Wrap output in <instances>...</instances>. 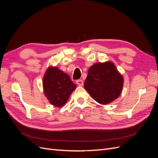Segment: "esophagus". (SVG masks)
Instances as JSON below:
<instances>
[{
  "label": "esophagus",
  "instance_id": "esophagus-1",
  "mask_svg": "<svg viewBox=\"0 0 158 158\" xmlns=\"http://www.w3.org/2000/svg\"><path fill=\"white\" fill-rule=\"evenodd\" d=\"M76 84H77L80 86H82L83 84H84V82L82 80H76Z\"/></svg>",
  "mask_w": 158,
  "mask_h": 158
}]
</instances>
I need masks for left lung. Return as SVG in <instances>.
I'll return each mask as SVG.
<instances>
[{
    "label": "left lung",
    "instance_id": "obj_1",
    "mask_svg": "<svg viewBox=\"0 0 158 158\" xmlns=\"http://www.w3.org/2000/svg\"><path fill=\"white\" fill-rule=\"evenodd\" d=\"M124 84L123 76L112 62L98 63L90 66L84 88L92 98L102 105H107L119 97Z\"/></svg>",
    "mask_w": 158,
    "mask_h": 158
}]
</instances>
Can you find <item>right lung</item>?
<instances>
[{"label": "right lung", "mask_w": 158, "mask_h": 158, "mask_svg": "<svg viewBox=\"0 0 158 158\" xmlns=\"http://www.w3.org/2000/svg\"><path fill=\"white\" fill-rule=\"evenodd\" d=\"M43 88L45 97L56 107H61L67 102L76 89L70 76L56 66H49L43 79Z\"/></svg>", "instance_id": "obj_1"}]
</instances>
